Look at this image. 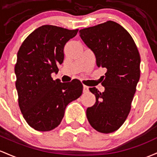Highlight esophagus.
Returning <instances> with one entry per match:
<instances>
[{
  "mask_svg": "<svg viewBox=\"0 0 157 157\" xmlns=\"http://www.w3.org/2000/svg\"><path fill=\"white\" fill-rule=\"evenodd\" d=\"M88 91H89V87H88L87 86L84 85L83 86V92L84 93H87Z\"/></svg>",
  "mask_w": 157,
  "mask_h": 157,
  "instance_id": "esophagus-1",
  "label": "esophagus"
}]
</instances>
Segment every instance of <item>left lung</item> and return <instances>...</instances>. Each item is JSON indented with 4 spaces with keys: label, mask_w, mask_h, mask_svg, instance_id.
Wrapping results in <instances>:
<instances>
[{
    "label": "left lung",
    "mask_w": 157,
    "mask_h": 157,
    "mask_svg": "<svg viewBox=\"0 0 157 157\" xmlns=\"http://www.w3.org/2000/svg\"><path fill=\"white\" fill-rule=\"evenodd\" d=\"M81 38L94 52L98 67L105 68L103 93L89 88L96 102L86 115L90 125L100 133L117 131L131 108L140 77V56L134 40L117 23L108 21L81 29Z\"/></svg>",
    "instance_id": "left-lung-1"
}]
</instances>
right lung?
I'll use <instances>...</instances> for the list:
<instances>
[{
  "label": "right lung",
  "mask_w": 157,
  "mask_h": 157,
  "mask_svg": "<svg viewBox=\"0 0 157 157\" xmlns=\"http://www.w3.org/2000/svg\"><path fill=\"white\" fill-rule=\"evenodd\" d=\"M78 29L44 25L26 37L19 48L15 66L18 105L24 119L38 131H50L62 120L67 105L82 95L78 79L62 83L52 73L64 61V47Z\"/></svg>",
  "instance_id": "1"
}]
</instances>
